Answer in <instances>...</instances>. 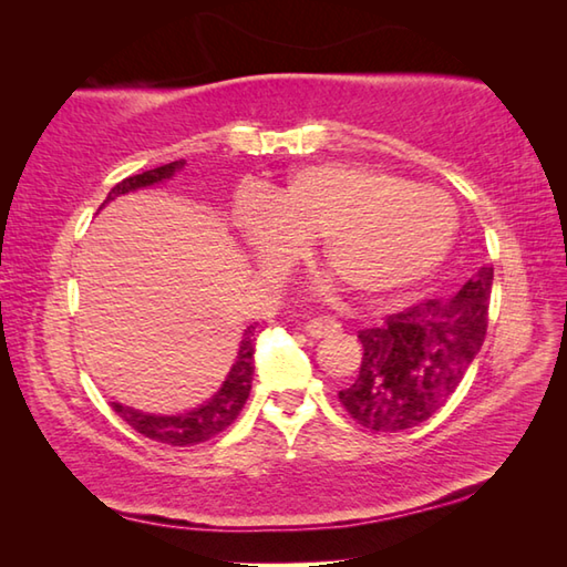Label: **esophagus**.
I'll return each instance as SVG.
<instances>
[{
    "mask_svg": "<svg viewBox=\"0 0 567 567\" xmlns=\"http://www.w3.org/2000/svg\"><path fill=\"white\" fill-rule=\"evenodd\" d=\"M340 330V322L334 318H328V315H322V318H312L305 322V332L310 334V338H324V334H332Z\"/></svg>",
    "mask_w": 567,
    "mask_h": 567,
    "instance_id": "obj_1",
    "label": "esophagus"
}]
</instances>
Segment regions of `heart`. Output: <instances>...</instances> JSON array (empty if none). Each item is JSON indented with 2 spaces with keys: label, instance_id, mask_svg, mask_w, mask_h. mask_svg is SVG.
<instances>
[{
  "label": "heart",
  "instance_id": "obj_1",
  "mask_svg": "<svg viewBox=\"0 0 567 567\" xmlns=\"http://www.w3.org/2000/svg\"><path fill=\"white\" fill-rule=\"evenodd\" d=\"M235 227L260 262L290 257L297 239H318L328 270L364 297L420 282L445 260L457 213L440 189L385 169L328 162L235 205Z\"/></svg>",
  "mask_w": 567,
  "mask_h": 567
}]
</instances>
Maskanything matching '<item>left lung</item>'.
Segmentation results:
<instances>
[{"label":"left lung","mask_w":567,"mask_h":567,"mask_svg":"<svg viewBox=\"0 0 567 567\" xmlns=\"http://www.w3.org/2000/svg\"><path fill=\"white\" fill-rule=\"evenodd\" d=\"M491 292L493 265H483L457 295L420 300L360 330V375L338 395L348 415L372 433L433 417L483 348Z\"/></svg>","instance_id":"obj_1"}]
</instances>
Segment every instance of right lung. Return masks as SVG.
Listing matches in <instances>:
<instances>
[{
	"mask_svg": "<svg viewBox=\"0 0 567 567\" xmlns=\"http://www.w3.org/2000/svg\"><path fill=\"white\" fill-rule=\"evenodd\" d=\"M182 165H185V162L177 159V162H169V165L147 169V172H142V175H132L127 179L117 182V185L110 189V195L102 203V207L112 203L114 197L124 195V192L155 185V182H162V179H169ZM252 354H255V328H247L243 342H239L237 360L233 364V370H229L225 385L219 388L217 395L209 400L207 405L185 412V415H172V417L145 415V412L124 408V405H120V402H112V408L132 430H137L140 435L155 440V443H165L172 447H187V445L205 443V440L219 435L223 430L233 425L239 415V410L245 408L249 390H252V372H255Z\"/></svg>",
	"mask_w": 567,
	"mask_h": 567,
	"instance_id": "obj_1",
	"label": "right lung"
}]
</instances>
